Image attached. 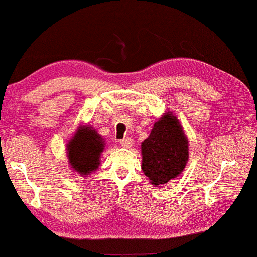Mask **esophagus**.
Segmentation results:
<instances>
[{
	"label": "esophagus",
	"instance_id": "34e87169",
	"mask_svg": "<svg viewBox=\"0 0 257 257\" xmlns=\"http://www.w3.org/2000/svg\"><path fill=\"white\" fill-rule=\"evenodd\" d=\"M132 143H133V141H132V139H131V138H125V139H122L119 141V144L122 145L123 148H130L131 145H132Z\"/></svg>",
	"mask_w": 257,
	"mask_h": 257
}]
</instances>
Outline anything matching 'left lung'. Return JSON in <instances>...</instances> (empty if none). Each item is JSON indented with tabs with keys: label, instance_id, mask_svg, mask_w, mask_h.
<instances>
[{
	"label": "left lung",
	"instance_id": "1",
	"mask_svg": "<svg viewBox=\"0 0 257 257\" xmlns=\"http://www.w3.org/2000/svg\"><path fill=\"white\" fill-rule=\"evenodd\" d=\"M142 170L153 186L167 183L182 172L189 158L188 140L170 113L154 124L141 144Z\"/></svg>",
	"mask_w": 257,
	"mask_h": 257
}]
</instances>
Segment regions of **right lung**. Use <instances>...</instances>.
I'll list each match as a JSON object with an SVG mask.
<instances>
[{
    "label": "right lung",
    "mask_w": 257,
    "mask_h": 257,
    "mask_svg": "<svg viewBox=\"0 0 257 257\" xmlns=\"http://www.w3.org/2000/svg\"><path fill=\"white\" fill-rule=\"evenodd\" d=\"M103 138L90 127H80L68 144V159L71 167L80 174H88L99 166L103 152Z\"/></svg>",
    "instance_id": "add662e5"
}]
</instances>
